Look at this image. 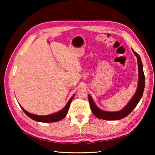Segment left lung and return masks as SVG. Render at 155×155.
<instances>
[{"mask_svg": "<svg viewBox=\"0 0 155 155\" xmlns=\"http://www.w3.org/2000/svg\"><path fill=\"white\" fill-rule=\"evenodd\" d=\"M133 53L135 54L137 59V64H138V71H139V79H138V85L137 89L136 91L134 96L131 98L127 105L123 108L121 111H103L101 109H99L97 107L94 102L93 101L92 98H91V96L89 94V102H90V105L91 107V110L92 111L93 114L95 115L96 117L100 119L106 120H117L124 118V117H127L128 115H129L133 109L135 108L137 106L139 102H140V99L142 97L144 87H145V77H144L143 70V65L142 62H141V58L137 52H135L133 50Z\"/></svg>", "mask_w": 155, "mask_h": 155, "instance_id": "obj_1", "label": "left lung"}]
</instances>
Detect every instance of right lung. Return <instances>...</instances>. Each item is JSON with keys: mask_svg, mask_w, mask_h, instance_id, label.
I'll return each mask as SVG.
<instances>
[{"mask_svg": "<svg viewBox=\"0 0 155 155\" xmlns=\"http://www.w3.org/2000/svg\"><path fill=\"white\" fill-rule=\"evenodd\" d=\"M74 94L71 97V98H70V99L68 101V103L66 104V105H65L64 108L62 109L61 111H59L57 113H55V114L48 115H38L33 114H30V113L27 112L25 109H24V108L22 107V106H20V107L21 109L23 110V111L25 113L26 115H28L30 118L33 119V120H35V121L41 122H57L62 119H64V117L66 116L68 109H69V107H70V104L71 103V101L73 99V98H74Z\"/></svg>", "mask_w": 155, "mask_h": 155, "instance_id": "obj_1", "label": "right lung"}]
</instances>
